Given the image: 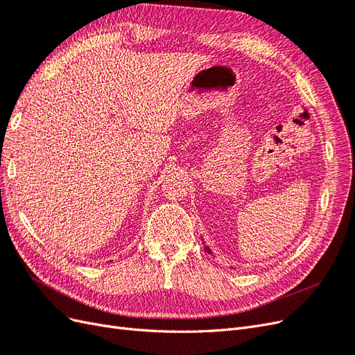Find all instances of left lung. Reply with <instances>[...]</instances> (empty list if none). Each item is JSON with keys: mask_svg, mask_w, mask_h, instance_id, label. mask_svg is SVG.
Wrapping results in <instances>:
<instances>
[{"mask_svg": "<svg viewBox=\"0 0 355 355\" xmlns=\"http://www.w3.org/2000/svg\"><path fill=\"white\" fill-rule=\"evenodd\" d=\"M204 250H206L207 253H211V250H210V247H207V245H204Z\"/></svg>", "mask_w": 355, "mask_h": 355, "instance_id": "obj_1", "label": "left lung"}]
</instances>
